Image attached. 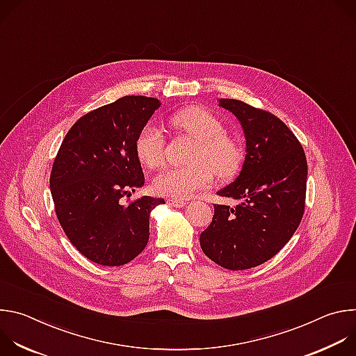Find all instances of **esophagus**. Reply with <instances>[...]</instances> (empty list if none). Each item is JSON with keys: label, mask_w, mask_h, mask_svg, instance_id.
I'll return each mask as SVG.
<instances>
[{"label": "esophagus", "mask_w": 356, "mask_h": 356, "mask_svg": "<svg viewBox=\"0 0 356 356\" xmlns=\"http://www.w3.org/2000/svg\"><path fill=\"white\" fill-rule=\"evenodd\" d=\"M168 202H169V206H172V207H176V209H181V207H184V206H186V201H184V200L169 198V200H168Z\"/></svg>", "instance_id": "esophagus-1"}]
</instances>
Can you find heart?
<instances>
[{
    "instance_id": "heart-1",
    "label": "heart",
    "mask_w": 356,
    "mask_h": 356,
    "mask_svg": "<svg viewBox=\"0 0 356 356\" xmlns=\"http://www.w3.org/2000/svg\"><path fill=\"white\" fill-rule=\"evenodd\" d=\"M172 124L181 132L197 140V146L187 168H172L162 172L154 180V188L166 197L187 198L194 191L207 188L213 173L218 179L235 176L243 161L241 142L224 132L222 122L202 107H187L172 117ZM166 139L161 128L146 124L135 140V152L139 162L149 169L163 165Z\"/></svg>"
}]
</instances>
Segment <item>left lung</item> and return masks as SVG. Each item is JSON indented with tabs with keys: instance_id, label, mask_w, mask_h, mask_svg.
Here are the masks:
<instances>
[{
	"instance_id": "obj_1",
	"label": "left lung",
	"mask_w": 356,
	"mask_h": 356,
	"mask_svg": "<svg viewBox=\"0 0 356 356\" xmlns=\"http://www.w3.org/2000/svg\"><path fill=\"white\" fill-rule=\"evenodd\" d=\"M220 107L241 122L246 155L235 181L217 193L236 204H214L200 245L221 268L243 270L273 258L300 225L307 161L298 139L276 115L232 98H221Z\"/></svg>"
}]
</instances>
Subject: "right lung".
Segmentation results:
<instances>
[{
  "label": "right lung",
  "mask_w": 356,
  "mask_h": 356,
  "mask_svg": "<svg viewBox=\"0 0 356 356\" xmlns=\"http://www.w3.org/2000/svg\"><path fill=\"white\" fill-rule=\"evenodd\" d=\"M161 107L158 98L127 95L83 115L66 134L50 173L58 220L76 249L94 264L121 266L149 241V217L163 198L143 195L135 152L139 131Z\"/></svg>",
  "instance_id": "obj_1"
}]
</instances>
